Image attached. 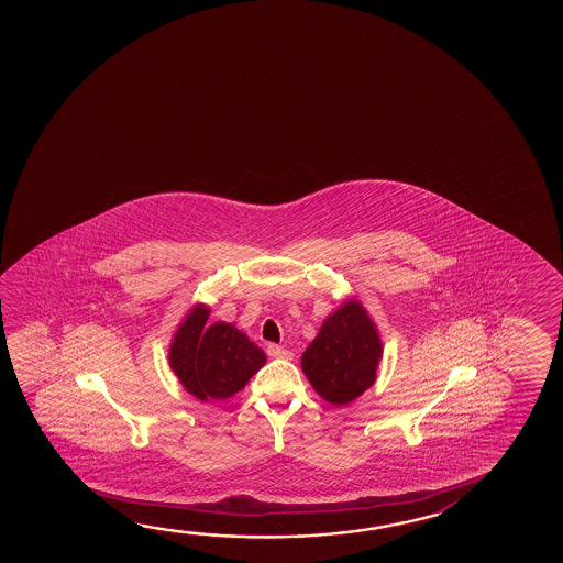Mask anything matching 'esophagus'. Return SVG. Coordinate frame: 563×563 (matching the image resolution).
<instances>
[{
	"instance_id": "esophagus-1",
	"label": "esophagus",
	"mask_w": 563,
	"mask_h": 563,
	"mask_svg": "<svg viewBox=\"0 0 563 563\" xmlns=\"http://www.w3.org/2000/svg\"><path fill=\"white\" fill-rule=\"evenodd\" d=\"M267 355L273 356V358H292V353L288 351V349H285V346L280 345H268L267 346Z\"/></svg>"
}]
</instances>
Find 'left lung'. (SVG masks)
<instances>
[{"instance_id": "8db88e82", "label": "left lung", "mask_w": 563, "mask_h": 563, "mask_svg": "<svg viewBox=\"0 0 563 563\" xmlns=\"http://www.w3.org/2000/svg\"><path fill=\"white\" fill-rule=\"evenodd\" d=\"M382 353L373 318L356 298H346L303 351L302 371L320 398L331 406H346L376 382Z\"/></svg>"}]
</instances>
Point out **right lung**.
Returning a JSON list of instances; mask_svg holds the SVG:
<instances>
[{
    "label": "right lung",
    "instance_id": "add662e5",
    "mask_svg": "<svg viewBox=\"0 0 563 563\" xmlns=\"http://www.w3.org/2000/svg\"><path fill=\"white\" fill-rule=\"evenodd\" d=\"M208 316L207 303H195L175 331L167 355L183 388L200 401L232 398L267 363L263 349L243 331L225 321L207 325Z\"/></svg>",
    "mask_w": 563,
    "mask_h": 563
}]
</instances>
